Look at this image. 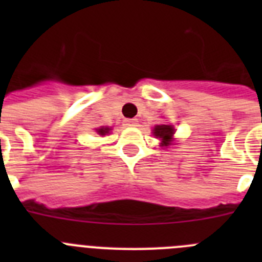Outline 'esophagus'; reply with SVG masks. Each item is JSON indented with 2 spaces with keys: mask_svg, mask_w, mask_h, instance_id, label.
I'll list each match as a JSON object with an SVG mask.
<instances>
[{
  "mask_svg": "<svg viewBox=\"0 0 262 262\" xmlns=\"http://www.w3.org/2000/svg\"><path fill=\"white\" fill-rule=\"evenodd\" d=\"M124 124L128 127H135L138 126V120L136 119H126L124 120Z\"/></svg>",
  "mask_w": 262,
  "mask_h": 262,
  "instance_id": "obj_1",
  "label": "esophagus"
}]
</instances>
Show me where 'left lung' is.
<instances>
[{
    "mask_svg": "<svg viewBox=\"0 0 262 262\" xmlns=\"http://www.w3.org/2000/svg\"><path fill=\"white\" fill-rule=\"evenodd\" d=\"M173 133H174V128L172 126H168V124H161V126H156L154 128V135L156 138H160L163 142L161 144L168 145L170 139H172Z\"/></svg>",
    "mask_w": 262,
    "mask_h": 262,
    "instance_id": "1",
    "label": "left lung"
}]
</instances>
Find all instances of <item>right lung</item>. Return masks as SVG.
<instances>
[{
	"label": "right lung",
	"mask_w": 262,
	"mask_h": 262,
	"mask_svg": "<svg viewBox=\"0 0 262 262\" xmlns=\"http://www.w3.org/2000/svg\"><path fill=\"white\" fill-rule=\"evenodd\" d=\"M108 131H110V128H107V127H102V128L97 129V133H98L99 135H106Z\"/></svg>",
	"instance_id": "1"
}]
</instances>
